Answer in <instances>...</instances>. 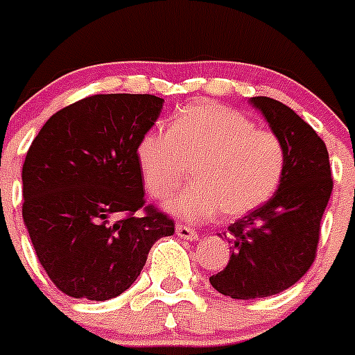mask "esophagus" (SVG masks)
Segmentation results:
<instances>
[{"instance_id":"esophagus-1","label":"esophagus","mask_w":355,"mask_h":355,"mask_svg":"<svg viewBox=\"0 0 355 355\" xmlns=\"http://www.w3.org/2000/svg\"><path fill=\"white\" fill-rule=\"evenodd\" d=\"M175 234L183 237V239H188V241H195L199 237V234L195 232V229H191L190 225H184V223H178L175 225Z\"/></svg>"}]
</instances>
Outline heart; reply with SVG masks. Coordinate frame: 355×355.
Returning <instances> with one entry per match:
<instances>
[{
    "label": "heart",
    "mask_w": 355,
    "mask_h": 355,
    "mask_svg": "<svg viewBox=\"0 0 355 355\" xmlns=\"http://www.w3.org/2000/svg\"><path fill=\"white\" fill-rule=\"evenodd\" d=\"M144 183L165 199L190 175L191 184L168 200L172 213L204 222L222 211L239 218L268 202L284 180L287 151L271 130L232 107L199 100L184 107L168 132L151 130L137 144Z\"/></svg>",
    "instance_id": "1"
}]
</instances>
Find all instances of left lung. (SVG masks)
Returning a JSON list of instances; mask_svg holds the SVG:
<instances>
[{
	"mask_svg": "<svg viewBox=\"0 0 355 355\" xmlns=\"http://www.w3.org/2000/svg\"><path fill=\"white\" fill-rule=\"evenodd\" d=\"M287 151L284 180L271 199L229 225V264L209 278L232 299L269 297L287 291L313 264L320 222L333 191L327 148L291 107L253 96Z\"/></svg>",
	"mask_w": 355,
	"mask_h": 355,
	"instance_id": "1",
	"label": "left lung"
}]
</instances>
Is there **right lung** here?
<instances>
[{
  "instance_id": "add662e5",
  "label": "right lung",
  "mask_w": 355,
  "mask_h": 355,
  "mask_svg": "<svg viewBox=\"0 0 355 355\" xmlns=\"http://www.w3.org/2000/svg\"><path fill=\"white\" fill-rule=\"evenodd\" d=\"M164 98L93 95L58 110L22 165V218L63 294L107 301L137 279L174 220L146 204L137 144Z\"/></svg>"
}]
</instances>
